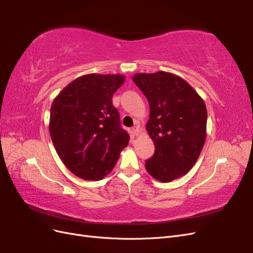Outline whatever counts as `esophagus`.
<instances>
[{"instance_id": "esophagus-1", "label": "esophagus", "mask_w": 253, "mask_h": 253, "mask_svg": "<svg viewBox=\"0 0 253 253\" xmlns=\"http://www.w3.org/2000/svg\"><path fill=\"white\" fill-rule=\"evenodd\" d=\"M139 133H140V127H139L138 125H136V126L132 128V134H133L134 136H138Z\"/></svg>"}]
</instances>
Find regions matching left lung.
Segmentation results:
<instances>
[{
	"mask_svg": "<svg viewBox=\"0 0 253 253\" xmlns=\"http://www.w3.org/2000/svg\"><path fill=\"white\" fill-rule=\"evenodd\" d=\"M133 81L148 99V134L155 152L145 169L169 182L187 174L200 156L207 135V109L202 97L179 76L167 72L135 74Z\"/></svg>",
	"mask_w": 253,
	"mask_h": 253,
	"instance_id": "left-lung-1",
	"label": "left lung"
}]
</instances>
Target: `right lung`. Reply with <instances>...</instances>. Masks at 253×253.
I'll return each mask as SVG.
<instances>
[{"label": "right lung", "mask_w": 253, "mask_h": 253, "mask_svg": "<svg viewBox=\"0 0 253 253\" xmlns=\"http://www.w3.org/2000/svg\"><path fill=\"white\" fill-rule=\"evenodd\" d=\"M125 79L120 74L84 75L53 99L49 118L53 147L67 169L82 179H102L128 144L129 136L112 103Z\"/></svg>", "instance_id": "1"}]
</instances>
